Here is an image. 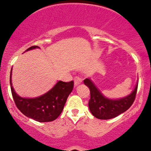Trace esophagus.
<instances>
[{"label":"esophagus","instance_id":"1","mask_svg":"<svg viewBox=\"0 0 151 151\" xmlns=\"http://www.w3.org/2000/svg\"><path fill=\"white\" fill-rule=\"evenodd\" d=\"M74 85L77 86V85L80 84V83H82L83 80H82L81 77H79V76H76V77L74 78Z\"/></svg>","mask_w":151,"mask_h":151}]
</instances>
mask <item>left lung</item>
Listing matches in <instances>:
<instances>
[{
    "label": "left lung",
    "mask_w": 151,
    "mask_h": 151,
    "mask_svg": "<svg viewBox=\"0 0 151 151\" xmlns=\"http://www.w3.org/2000/svg\"><path fill=\"white\" fill-rule=\"evenodd\" d=\"M84 83L89 88L91 92V99L88 102L90 110L94 117L101 120L115 118L127 110L134 101L138 87L137 84L128 96L112 100L104 97L90 79H85Z\"/></svg>",
    "instance_id": "obj_1"
}]
</instances>
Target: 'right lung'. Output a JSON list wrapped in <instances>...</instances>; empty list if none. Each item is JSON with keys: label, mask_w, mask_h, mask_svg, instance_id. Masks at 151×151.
I'll return each mask as SVG.
<instances>
[{"label": "right lung", "mask_w": 151, "mask_h": 151, "mask_svg": "<svg viewBox=\"0 0 151 151\" xmlns=\"http://www.w3.org/2000/svg\"><path fill=\"white\" fill-rule=\"evenodd\" d=\"M35 48H39V47L32 46L27 51ZM11 77L12 71L10 74L11 91L17 107L25 116L39 122L55 121L63 111L67 98L74 88L73 81L68 83L59 81L43 96L34 99L22 98L15 93Z\"/></svg>", "instance_id": "add662e5"}]
</instances>
